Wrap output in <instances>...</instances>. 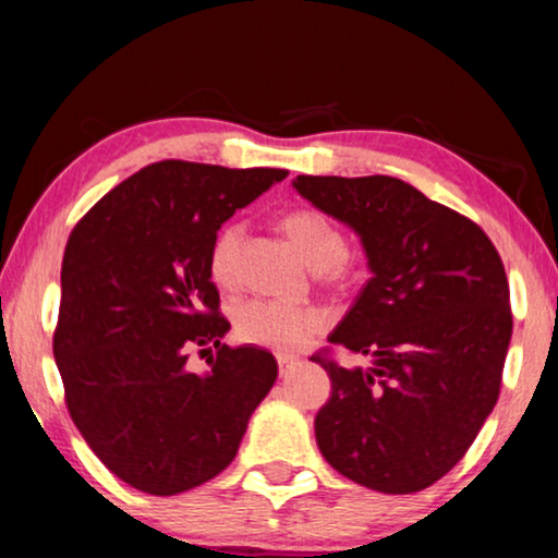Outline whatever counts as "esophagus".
<instances>
[{
  "label": "esophagus",
  "instance_id": "esophagus-1",
  "mask_svg": "<svg viewBox=\"0 0 558 558\" xmlns=\"http://www.w3.org/2000/svg\"><path fill=\"white\" fill-rule=\"evenodd\" d=\"M277 363H279V373H281V376H287V373L292 371L294 365H296V357H294V355L279 353V355H277Z\"/></svg>",
  "mask_w": 558,
  "mask_h": 558
}]
</instances>
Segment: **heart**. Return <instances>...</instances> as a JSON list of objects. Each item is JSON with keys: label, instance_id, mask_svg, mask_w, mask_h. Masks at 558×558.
<instances>
[{"label": "heart", "instance_id": "1", "mask_svg": "<svg viewBox=\"0 0 558 558\" xmlns=\"http://www.w3.org/2000/svg\"><path fill=\"white\" fill-rule=\"evenodd\" d=\"M294 248L300 251L317 279L327 284H348L355 279V262L348 254V239L330 216L317 208H292L279 218ZM243 248V226L226 223L216 233L208 251V277L216 287L231 289L239 279V258ZM325 327V315L304 304H281L271 300H246L235 304V338L248 345L269 348L277 353H294L312 335Z\"/></svg>", "mask_w": 558, "mask_h": 558}]
</instances>
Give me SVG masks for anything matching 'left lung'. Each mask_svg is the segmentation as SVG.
I'll return each mask as SVG.
<instances>
[{
    "label": "left lung",
    "mask_w": 558,
    "mask_h": 558,
    "mask_svg": "<svg viewBox=\"0 0 558 558\" xmlns=\"http://www.w3.org/2000/svg\"><path fill=\"white\" fill-rule=\"evenodd\" d=\"M296 193L363 239L373 277L312 361L332 391L319 452L340 475L407 495L462 460L500 396L513 312L498 248L475 220L409 182L300 174ZM368 354L342 369L331 348Z\"/></svg>",
    "instance_id": "obj_1"
}]
</instances>
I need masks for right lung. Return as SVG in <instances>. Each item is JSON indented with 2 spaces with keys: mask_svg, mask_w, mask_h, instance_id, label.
I'll return each instance as SVG.
<instances>
[{
  "mask_svg": "<svg viewBox=\"0 0 558 558\" xmlns=\"http://www.w3.org/2000/svg\"><path fill=\"white\" fill-rule=\"evenodd\" d=\"M287 170L162 159L106 193L68 235L52 353L65 407L119 480L178 495L233 462L248 418L277 380L269 350L223 345L208 277L218 228ZM217 348L211 371H186Z\"/></svg>",
  "mask_w": 558,
  "mask_h": 558,
  "instance_id": "1",
  "label": "right lung"
}]
</instances>
